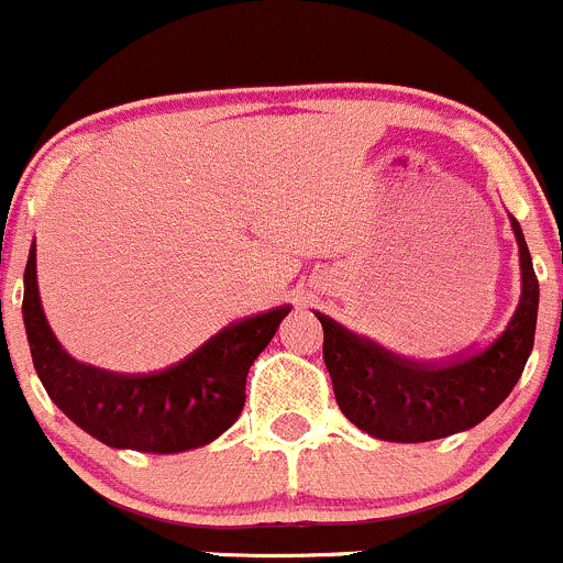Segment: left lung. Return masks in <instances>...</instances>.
Here are the masks:
<instances>
[{"mask_svg":"<svg viewBox=\"0 0 563 563\" xmlns=\"http://www.w3.org/2000/svg\"><path fill=\"white\" fill-rule=\"evenodd\" d=\"M509 221L520 252V303L504 331L465 358L419 364L317 314L333 394L361 432L391 443L438 441L476 427L509 397L533 350L539 309L531 252L517 219Z\"/></svg>","mask_w":563,"mask_h":563,"instance_id":"1","label":"left lung"}]
</instances>
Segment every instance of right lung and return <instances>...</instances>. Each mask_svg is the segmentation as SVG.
Returning a JSON list of instances; mask_svg holds the SVG:
<instances>
[{"label":"right lung","instance_id":"right-lung-1","mask_svg":"<svg viewBox=\"0 0 563 563\" xmlns=\"http://www.w3.org/2000/svg\"><path fill=\"white\" fill-rule=\"evenodd\" d=\"M292 306L221 328L202 347L153 375H117L81 364L54 336L37 289L35 243L24 271V328L32 364L52 402L111 449L177 454L224 435L246 402V375Z\"/></svg>","mask_w":563,"mask_h":563}]
</instances>
